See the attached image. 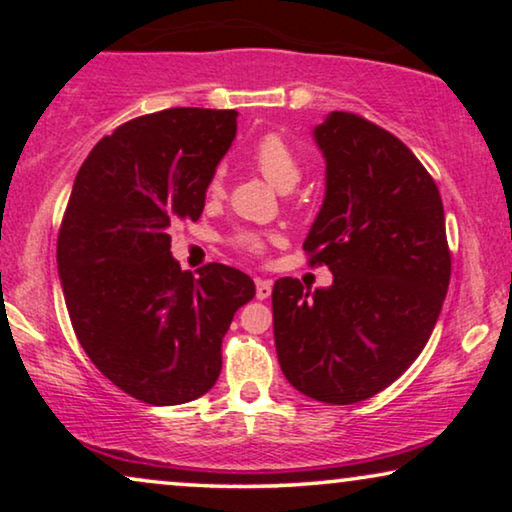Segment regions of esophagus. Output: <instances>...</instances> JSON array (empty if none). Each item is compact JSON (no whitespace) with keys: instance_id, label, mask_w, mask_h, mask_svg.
I'll list each match as a JSON object with an SVG mask.
<instances>
[{"instance_id":"34e87169","label":"esophagus","mask_w":512,"mask_h":512,"mask_svg":"<svg viewBox=\"0 0 512 512\" xmlns=\"http://www.w3.org/2000/svg\"><path fill=\"white\" fill-rule=\"evenodd\" d=\"M270 293H272V282H270V279L256 277V298L258 300H265V298H270Z\"/></svg>"}]
</instances>
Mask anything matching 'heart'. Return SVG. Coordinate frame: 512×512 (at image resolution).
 <instances>
[{
    "instance_id": "obj_1",
    "label": "heart",
    "mask_w": 512,
    "mask_h": 512,
    "mask_svg": "<svg viewBox=\"0 0 512 512\" xmlns=\"http://www.w3.org/2000/svg\"><path fill=\"white\" fill-rule=\"evenodd\" d=\"M251 163L256 165V170L263 174L265 181H270L282 193L296 188L300 177H303V167H300L298 156L279 135H265L263 139H258L254 151H251ZM221 179L223 170H216L212 184H209V191H219ZM235 244L240 249L249 251V254H261L263 251V240L256 233H240L235 237Z\"/></svg>"
}]
</instances>
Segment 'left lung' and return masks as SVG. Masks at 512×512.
<instances>
[{"instance_id":"obj_1","label":"left lung","mask_w":512,"mask_h":512,"mask_svg":"<svg viewBox=\"0 0 512 512\" xmlns=\"http://www.w3.org/2000/svg\"><path fill=\"white\" fill-rule=\"evenodd\" d=\"M312 137L326 193L303 249L333 284L277 279L275 347L300 394L352 405L398 380L431 338L450 286L445 212L431 174L391 132L331 111Z\"/></svg>"}]
</instances>
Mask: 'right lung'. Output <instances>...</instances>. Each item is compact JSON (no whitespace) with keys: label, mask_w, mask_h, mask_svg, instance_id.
Listing matches in <instances>:
<instances>
[{"label":"right lung","mask_w":512,"mask_h":512,"mask_svg":"<svg viewBox=\"0 0 512 512\" xmlns=\"http://www.w3.org/2000/svg\"><path fill=\"white\" fill-rule=\"evenodd\" d=\"M237 111L177 107L123 123L90 151L58 235V275L83 352L142 403L181 405L221 373V340L256 296L223 263L193 277L170 228L198 221Z\"/></svg>","instance_id":"add662e5"}]
</instances>
